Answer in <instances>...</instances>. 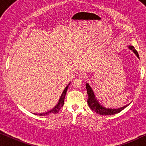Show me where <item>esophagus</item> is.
<instances>
[{
    "mask_svg": "<svg viewBox=\"0 0 146 146\" xmlns=\"http://www.w3.org/2000/svg\"><path fill=\"white\" fill-rule=\"evenodd\" d=\"M78 77L81 79H86L87 78V75L86 73L83 72H80V74H79Z\"/></svg>",
    "mask_w": 146,
    "mask_h": 146,
    "instance_id": "1",
    "label": "esophagus"
}]
</instances>
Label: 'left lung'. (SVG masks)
I'll use <instances>...</instances> for the list:
<instances>
[{
	"instance_id": "obj_1",
	"label": "left lung",
	"mask_w": 146,
	"mask_h": 146,
	"mask_svg": "<svg viewBox=\"0 0 146 146\" xmlns=\"http://www.w3.org/2000/svg\"><path fill=\"white\" fill-rule=\"evenodd\" d=\"M129 48L135 54V55L137 56V58H139V54L137 53V50H135V49L134 48V47L133 46H129ZM86 90H87V94H88V101L87 102L88 104L89 107L90 108V109L92 110L95 111L97 113L100 115H113L115 114V113H117L119 112H120L121 111H122L125 108H126L128 105L125 106L121 107L120 108H117V109H111V108H106L103 107L102 106H101L100 104L96 100V98H95V95L92 89V88L90 86V85L88 84H86Z\"/></svg>"
}]
</instances>
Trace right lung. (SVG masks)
Segmentation results:
<instances>
[{"label":"right lung","instance_id":"1","mask_svg":"<svg viewBox=\"0 0 146 146\" xmlns=\"http://www.w3.org/2000/svg\"><path fill=\"white\" fill-rule=\"evenodd\" d=\"M70 84L67 86L65 88V89L64 90L63 92H62V94L60 98L59 102H58L57 105L53 109H52L51 110L47 111V112L42 113H38L39 115H47L51 114V113H56L58 112L61 109V108L63 106L64 104V98H65V96H66V94L68 88V86L70 85ZM36 115H38V114L36 113Z\"/></svg>","mask_w":146,"mask_h":146}]
</instances>
